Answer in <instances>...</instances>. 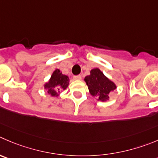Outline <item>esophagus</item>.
Wrapping results in <instances>:
<instances>
[{"mask_svg":"<svg viewBox=\"0 0 158 158\" xmlns=\"http://www.w3.org/2000/svg\"><path fill=\"white\" fill-rule=\"evenodd\" d=\"M73 79H74V80H81V75L73 76Z\"/></svg>","mask_w":158,"mask_h":158,"instance_id":"obj_1","label":"esophagus"}]
</instances>
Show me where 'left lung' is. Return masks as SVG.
<instances>
[{"instance_id":"8db88e82","label":"left lung","mask_w":158,"mask_h":158,"mask_svg":"<svg viewBox=\"0 0 158 158\" xmlns=\"http://www.w3.org/2000/svg\"><path fill=\"white\" fill-rule=\"evenodd\" d=\"M88 85L91 96L98 101L106 102L109 99V94L116 89L117 86L112 81L107 77L99 68L90 70V74L84 79Z\"/></svg>"}]
</instances>
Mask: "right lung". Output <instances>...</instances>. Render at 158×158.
<instances>
[{
	"label": "right lung",
	"instance_id": "add662e5",
	"mask_svg": "<svg viewBox=\"0 0 158 158\" xmlns=\"http://www.w3.org/2000/svg\"><path fill=\"white\" fill-rule=\"evenodd\" d=\"M69 82V77L63 74L59 69H56L52 72L49 81L44 84V88L49 95L56 98L64 90L67 89Z\"/></svg>",
	"mask_w": 158,
	"mask_h": 158
}]
</instances>
